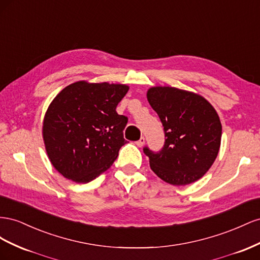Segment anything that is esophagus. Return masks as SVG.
<instances>
[{
    "mask_svg": "<svg viewBox=\"0 0 260 260\" xmlns=\"http://www.w3.org/2000/svg\"><path fill=\"white\" fill-rule=\"evenodd\" d=\"M144 144H145V137H140L136 142V146L137 147H143Z\"/></svg>",
    "mask_w": 260,
    "mask_h": 260,
    "instance_id": "obj_1",
    "label": "esophagus"
}]
</instances>
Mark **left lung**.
I'll return each instance as SVG.
<instances>
[{
	"label": "left lung",
	"instance_id": "left-lung-1",
	"mask_svg": "<svg viewBox=\"0 0 260 260\" xmlns=\"http://www.w3.org/2000/svg\"><path fill=\"white\" fill-rule=\"evenodd\" d=\"M147 99L166 135L159 152L144 148L151 170L175 186L198 181L211 168L220 149L222 126L217 111L202 95L175 87H151Z\"/></svg>",
	"mask_w": 260,
	"mask_h": 260
}]
</instances>
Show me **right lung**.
<instances>
[{"instance_id":"add662e5","label":"right lung","mask_w":260,"mask_h":260,"mask_svg":"<svg viewBox=\"0 0 260 260\" xmlns=\"http://www.w3.org/2000/svg\"><path fill=\"white\" fill-rule=\"evenodd\" d=\"M129 87L76 81L50 103L42 124L49 160L65 179L88 183L112 166L126 144L127 117L115 111Z\"/></svg>"}]
</instances>
